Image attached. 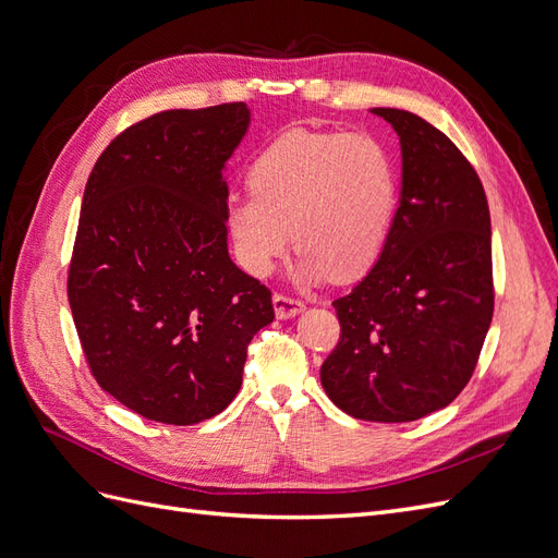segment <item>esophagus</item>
Wrapping results in <instances>:
<instances>
[{
	"label": "esophagus",
	"instance_id": "34e87169",
	"mask_svg": "<svg viewBox=\"0 0 558 558\" xmlns=\"http://www.w3.org/2000/svg\"><path fill=\"white\" fill-rule=\"evenodd\" d=\"M272 305H275L277 318H293V316H298L302 310H305V305H302L300 300L289 298V295H281V293H275V295H272Z\"/></svg>",
	"mask_w": 558,
	"mask_h": 558
}]
</instances>
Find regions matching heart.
I'll use <instances>...</instances> for the list:
<instances>
[{
    "instance_id": "heart-1",
    "label": "heart",
    "mask_w": 558,
    "mask_h": 558,
    "mask_svg": "<svg viewBox=\"0 0 558 558\" xmlns=\"http://www.w3.org/2000/svg\"><path fill=\"white\" fill-rule=\"evenodd\" d=\"M251 193L228 199L226 223L240 265L253 277L275 272L300 246L307 283L353 281L373 269L398 207V167L367 134L293 130L251 165Z\"/></svg>"
}]
</instances>
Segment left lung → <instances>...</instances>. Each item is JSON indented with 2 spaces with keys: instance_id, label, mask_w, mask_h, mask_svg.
Returning <instances> with one entry per match:
<instances>
[{
  "instance_id": "8db88e82",
  "label": "left lung",
  "mask_w": 558,
  "mask_h": 558,
  "mask_svg": "<svg viewBox=\"0 0 558 558\" xmlns=\"http://www.w3.org/2000/svg\"><path fill=\"white\" fill-rule=\"evenodd\" d=\"M400 142V197L386 246L332 302L340 344L320 365L353 418L402 424L459 396L494 316L492 216L477 172L445 134L402 109H369Z\"/></svg>"
}]
</instances>
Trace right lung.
Listing matches in <instances>:
<instances>
[{"instance_id": "obj_1", "label": "right lung", "mask_w": 558, "mask_h": 558, "mask_svg": "<svg viewBox=\"0 0 558 558\" xmlns=\"http://www.w3.org/2000/svg\"><path fill=\"white\" fill-rule=\"evenodd\" d=\"M244 102L128 128L83 193L66 295L97 384L150 421L193 426L238 396L272 295L228 253V160Z\"/></svg>"}]
</instances>
